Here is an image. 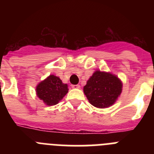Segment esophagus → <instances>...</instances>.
I'll use <instances>...</instances> for the list:
<instances>
[{
	"instance_id": "obj_1",
	"label": "esophagus",
	"mask_w": 154,
	"mask_h": 154,
	"mask_svg": "<svg viewBox=\"0 0 154 154\" xmlns=\"http://www.w3.org/2000/svg\"><path fill=\"white\" fill-rule=\"evenodd\" d=\"M72 87L73 89H80V85H72Z\"/></svg>"
}]
</instances>
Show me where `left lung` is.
Returning a JSON list of instances; mask_svg holds the SVG:
<instances>
[{"instance_id": "1", "label": "left lung", "mask_w": 154, "mask_h": 154, "mask_svg": "<svg viewBox=\"0 0 154 154\" xmlns=\"http://www.w3.org/2000/svg\"><path fill=\"white\" fill-rule=\"evenodd\" d=\"M123 83L112 73L97 70L84 86L83 91L89 103L97 108L111 106L122 92Z\"/></svg>"}]
</instances>
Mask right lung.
<instances>
[{
  "label": "right lung",
  "instance_id": "obj_1",
  "mask_svg": "<svg viewBox=\"0 0 154 154\" xmlns=\"http://www.w3.org/2000/svg\"><path fill=\"white\" fill-rule=\"evenodd\" d=\"M69 92L67 84H64L60 79L50 75L36 87L38 97L48 106H55Z\"/></svg>",
  "mask_w": 154,
  "mask_h": 154
}]
</instances>
